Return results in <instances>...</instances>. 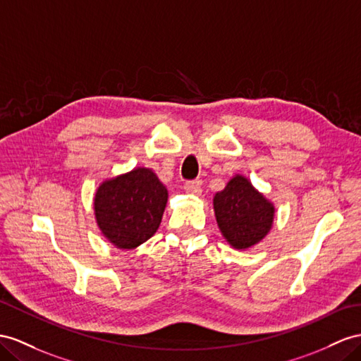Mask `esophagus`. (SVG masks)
<instances>
[{"mask_svg":"<svg viewBox=\"0 0 361 361\" xmlns=\"http://www.w3.org/2000/svg\"><path fill=\"white\" fill-rule=\"evenodd\" d=\"M184 190L190 193V195H200V193H201V183L198 180L186 181V183H184Z\"/></svg>","mask_w":361,"mask_h":361,"instance_id":"1","label":"esophagus"}]
</instances>
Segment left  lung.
I'll list each match as a JSON object with an SVG mask.
<instances>
[{
	"mask_svg": "<svg viewBox=\"0 0 361 361\" xmlns=\"http://www.w3.org/2000/svg\"><path fill=\"white\" fill-rule=\"evenodd\" d=\"M216 223L227 243L245 250L269 235L274 219V206L243 175L227 183L214 197Z\"/></svg>",
	"mask_w": 361,
	"mask_h": 361,
	"instance_id": "left-lung-1",
	"label": "left lung"
}]
</instances>
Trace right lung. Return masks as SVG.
<instances>
[{"mask_svg":"<svg viewBox=\"0 0 361 361\" xmlns=\"http://www.w3.org/2000/svg\"><path fill=\"white\" fill-rule=\"evenodd\" d=\"M168 189L147 168H135L100 184L94 195L97 226L111 244L133 250L159 230Z\"/></svg>","mask_w":361,"mask_h":361,"instance_id":"right-lung-1","label":"right lung"}]
</instances>
